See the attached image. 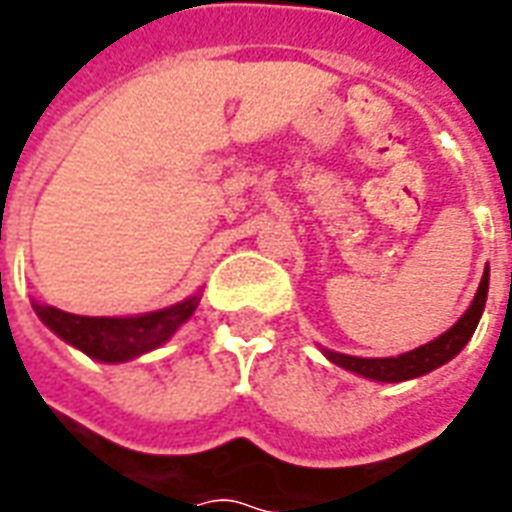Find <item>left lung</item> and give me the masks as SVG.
<instances>
[{
    "instance_id": "left-lung-1",
    "label": "left lung",
    "mask_w": 512,
    "mask_h": 512,
    "mask_svg": "<svg viewBox=\"0 0 512 512\" xmlns=\"http://www.w3.org/2000/svg\"><path fill=\"white\" fill-rule=\"evenodd\" d=\"M485 299H488V266L483 271V279H480V288L474 293L469 310L463 312L458 323L447 329L444 334H439L436 340L419 345L414 351L400 356H386V359H365V356H348L337 354V351H326L323 354L329 362H334L337 367H345L356 376H365L370 381H384V384H400V381H408V378H419L436 370L444 362H450L452 356H458L463 351V345L472 340L474 329L480 323V315L485 310Z\"/></svg>"
}]
</instances>
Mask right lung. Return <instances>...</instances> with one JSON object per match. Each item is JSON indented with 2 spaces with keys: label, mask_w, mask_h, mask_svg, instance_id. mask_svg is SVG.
<instances>
[{
  "label": "right lung",
  "mask_w": 512,
  "mask_h": 512,
  "mask_svg": "<svg viewBox=\"0 0 512 512\" xmlns=\"http://www.w3.org/2000/svg\"><path fill=\"white\" fill-rule=\"evenodd\" d=\"M197 304H200V296H189L186 301L164 307V310L128 315V318H87V315H73V312L43 307V304H32V307L40 321L65 343L79 348L90 359L117 365L167 343L194 315Z\"/></svg>",
  "instance_id": "add662e5"
}]
</instances>
